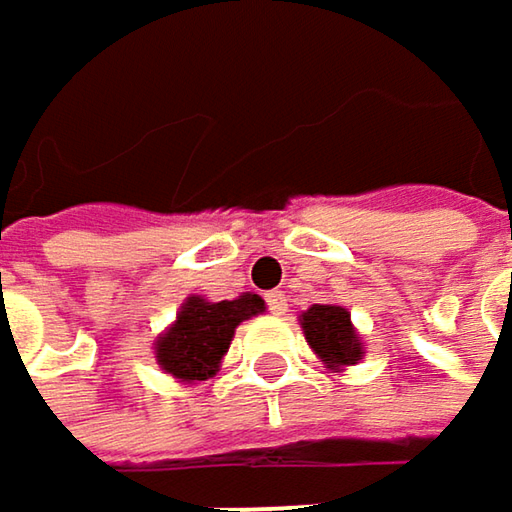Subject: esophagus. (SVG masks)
Returning <instances> with one entry per match:
<instances>
[{
    "label": "esophagus",
    "mask_w": 512,
    "mask_h": 512,
    "mask_svg": "<svg viewBox=\"0 0 512 512\" xmlns=\"http://www.w3.org/2000/svg\"><path fill=\"white\" fill-rule=\"evenodd\" d=\"M266 304H269V313H275V316H284L287 313V296L281 290L266 293Z\"/></svg>",
    "instance_id": "esophagus-1"
}]
</instances>
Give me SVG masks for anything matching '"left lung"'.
Returning <instances> with one entry per match:
<instances>
[{
    "label": "left lung",
    "mask_w": 512,
    "mask_h": 512,
    "mask_svg": "<svg viewBox=\"0 0 512 512\" xmlns=\"http://www.w3.org/2000/svg\"><path fill=\"white\" fill-rule=\"evenodd\" d=\"M307 346L328 369H346L363 357L360 334L351 325V313L340 304H313L299 316Z\"/></svg>",
    "instance_id": "left-lung-1"
}]
</instances>
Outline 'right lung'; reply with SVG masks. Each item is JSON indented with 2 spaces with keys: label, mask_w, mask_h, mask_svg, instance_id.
I'll list each match as a JSON object with an SVG mask.
<instances>
[{
  "label": "right lung",
  "mask_w": 512,
  "mask_h": 512,
  "mask_svg": "<svg viewBox=\"0 0 512 512\" xmlns=\"http://www.w3.org/2000/svg\"><path fill=\"white\" fill-rule=\"evenodd\" d=\"M263 299L255 293H243L231 302H208L202 296H190L181 304L175 322L155 340V360L166 375L193 384L216 375L231 337L243 319L263 313Z\"/></svg>",
  "instance_id": "add662e5"
}]
</instances>
